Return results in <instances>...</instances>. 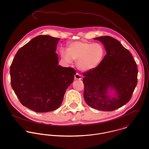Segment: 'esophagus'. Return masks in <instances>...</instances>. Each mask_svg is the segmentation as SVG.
<instances>
[{
    "label": "esophagus",
    "instance_id": "obj_1",
    "mask_svg": "<svg viewBox=\"0 0 149 149\" xmlns=\"http://www.w3.org/2000/svg\"><path fill=\"white\" fill-rule=\"evenodd\" d=\"M82 79V77L79 74V73H76L75 75H74V79L75 80H81Z\"/></svg>",
    "mask_w": 149,
    "mask_h": 149
}]
</instances>
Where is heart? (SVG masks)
<instances>
[{
    "label": "heart",
    "instance_id": "b5f03b06",
    "mask_svg": "<svg viewBox=\"0 0 149 149\" xmlns=\"http://www.w3.org/2000/svg\"><path fill=\"white\" fill-rule=\"evenodd\" d=\"M61 54L66 62L70 63L73 60H77V66L80 70L89 71L101 64L105 50L99 43L76 41L69 45L68 51L61 49Z\"/></svg>",
    "mask_w": 149,
    "mask_h": 149
}]
</instances>
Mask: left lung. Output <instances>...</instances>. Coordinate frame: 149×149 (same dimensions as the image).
<instances>
[{"label":"left lung","mask_w":149,"mask_h":149,"mask_svg":"<svg viewBox=\"0 0 149 149\" xmlns=\"http://www.w3.org/2000/svg\"><path fill=\"white\" fill-rule=\"evenodd\" d=\"M103 43L107 54L97 68L83 73L84 98L96 109L112 111L131 98L137 84V65L131 53L119 41L109 37L94 38ZM113 90L110 95L109 91Z\"/></svg>","instance_id":"left-lung-1"}]
</instances>
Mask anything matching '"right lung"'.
Instances as JSON below:
<instances>
[{"instance_id": "add662e5", "label": "right lung", "mask_w": 149, "mask_h": 149, "mask_svg": "<svg viewBox=\"0 0 149 149\" xmlns=\"http://www.w3.org/2000/svg\"><path fill=\"white\" fill-rule=\"evenodd\" d=\"M60 38L38 36L17 52L10 66L11 85L22 104L37 112L57 109L76 73L58 65Z\"/></svg>"}]
</instances>
